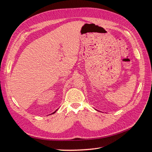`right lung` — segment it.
Segmentation results:
<instances>
[{
  "label": "right lung",
  "instance_id": "add662e5",
  "mask_svg": "<svg viewBox=\"0 0 152 152\" xmlns=\"http://www.w3.org/2000/svg\"><path fill=\"white\" fill-rule=\"evenodd\" d=\"M58 110V109H57V110H56V111H54V112H53V113H51V114H54V113H56V111H57V110Z\"/></svg>",
  "mask_w": 152,
  "mask_h": 152
}]
</instances>
